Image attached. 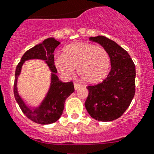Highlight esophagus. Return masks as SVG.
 Here are the masks:
<instances>
[{"instance_id": "esophagus-1", "label": "esophagus", "mask_w": 154, "mask_h": 154, "mask_svg": "<svg viewBox=\"0 0 154 154\" xmlns=\"http://www.w3.org/2000/svg\"><path fill=\"white\" fill-rule=\"evenodd\" d=\"M82 87V85L80 84H78V83H74V89L75 90H77V89H78L79 88H81Z\"/></svg>"}]
</instances>
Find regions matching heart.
<instances>
[{
  "mask_svg": "<svg viewBox=\"0 0 154 154\" xmlns=\"http://www.w3.org/2000/svg\"><path fill=\"white\" fill-rule=\"evenodd\" d=\"M54 65L62 77L70 78L75 69L85 82L96 84L101 82L110 66L109 56L102 47L87 43H74L65 47L62 56H57Z\"/></svg>",
  "mask_w": 154,
  "mask_h": 154,
  "instance_id": "b5f03b06",
  "label": "heart"
}]
</instances>
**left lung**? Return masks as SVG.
Masks as SVG:
<instances>
[{
    "label": "left lung",
    "mask_w": 154,
    "mask_h": 154,
    "mask_svg": "<svg viewBox=\"0 0 154 154\" xmlns=\"http://www.w3.org/2000/svg\"><path fill=\"white\" fill-rule=\"evenodd\" d=\"M107 51L111 70L102 82L89 85L85 106L93 118L111 122L119 118L130 105L135 94L136 69L130 56L115 42L104 36L92 37Z\"/></svg>",
    "instance_id": "8db88e82"
}]
</instances>
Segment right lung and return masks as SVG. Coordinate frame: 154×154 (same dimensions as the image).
<instances>
[{
	"label": "right lung",
	"mask_w": 154,
	"mask_h": 154,
	"mask_svg": "<svg viewBox=\"0 0 154 154\" xmlns=\"http://www.w3.org/2000/svg\"><path fill=\"white\" fill-rule=\"evenodd\" d=\"M60 43L53 37L47 38L44 42L35 45L25 52L17 66L13 94L17 102L24 114L37 124L48 125L57 122L64 110L65 101L70 94L74 92V85L72 82H62L56 75L57 70L54 65L53 52ZM31 59H41L47 63L51 71V84L49 92L40 106L32 110L25 105L17 92V78L25 61Z\"/></svg>",
	"instance_id": "obj_1"
}]
</instances>
